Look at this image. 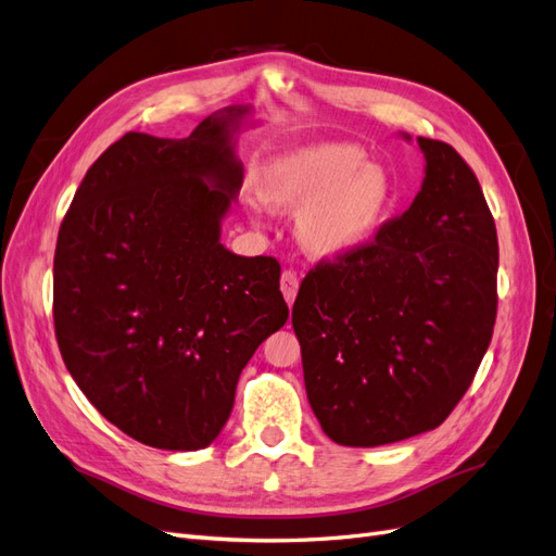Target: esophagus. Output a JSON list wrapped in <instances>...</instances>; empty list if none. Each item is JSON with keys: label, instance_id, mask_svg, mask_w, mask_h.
Returning a JSON list of instances; mask_svg holds the SVG:
<instances>
[{"label": "esophagus", "instance_id": "obj_1", "mask_svg": "<svg viewBox=\"0 0 556 556\" xmlns=\"http://www.w3.org/2000/svg\"><path fill=\"white\" fill-rule=\"evenodd\" d=\"M296 290H299V278H296V274H294V271H282V276H280V292H282L285 301H288V306L294 304Z\"/></svg>", "mask_w": 556, "mask_h": 556}]
</instances>
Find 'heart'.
Returning <instances> with one entry per match:
<instances>
[{
	"instance_id": "obj_1",
	"label": "heart",
	"mask_w": 556,
	"mask_h": 556,
	"mask_svg": "<svg viewBox=\"0 0 556 556\" xmlns=\"http://www.w3.org/2000/svg\"><path fill=\"white\" fill-rule=\"evenodd\" d=\"M264 206L296 213V241L313 260H343L371 245L396 206V180L350 141L288 148L252 178Z\"/></svg>"
}]
</instances>
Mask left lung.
<instances>
[{"label": "left lung", "mask_w": 556, "mask_h": 556, "mask_svg": "<svg viewBox=\"0 0 556 556\" xmlns=\"http://www.w3.org/2000/svg\"><path fill=\"white\" fill-rule=\"evenodd\" d=\"M417 146L427 164L410 208L368 248L317 264L292 308L308 403L348 447L443 425L492 341L494 217L457 150L425 137Z\"/></svg>", "instance_id": "obj_1"}]
</instances>
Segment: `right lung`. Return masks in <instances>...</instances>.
Masks as SVG:
<instances>
[{
  "label": "right lung",
  "instance_id": "right-lung-1",
  "mask_svg": "<svg viewBox=\"0 0 556 556\" xmlns=\"http://www.w3.org/2000/svg\"><path fill=\"white\" fill-rule=\"evenodd\" d=\"M250 117L252 106H227L185 139L125 134L90 166L58 233L62 359L92 406L150 447L211 445L243 366L288 323L280 264L220 243Z\"/></svg>",
  "mask_w": 556,
  "mask_h": 556
}]
</instances>
